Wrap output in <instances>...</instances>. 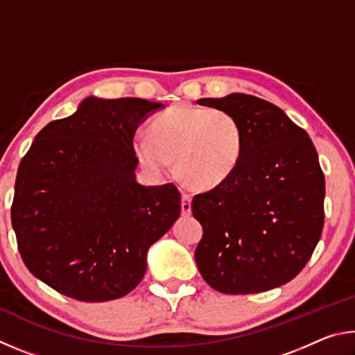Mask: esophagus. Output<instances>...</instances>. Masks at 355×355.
Masks as SVG:
<instances>
[{
	"label": "esophagus",
	"instance_id": "obj_1",
	"mask_svg": "<svg viewBox=\"0 0 355 355\" xmlns=\"http://www.w3.org/2000/svg\"><path fill=\"white\" fill-rule=\"evenodd\" d=\"M182 213L184 216L191 214V197L188 194L182 196Z\"/></svg>",
	"mask_w": 355,
	"mask_h": 355
}]
</instances>
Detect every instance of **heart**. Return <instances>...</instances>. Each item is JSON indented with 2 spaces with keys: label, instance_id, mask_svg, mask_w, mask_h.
<instances>
[{
  "label": "heart",
  "instance_id": "obj_1",
  "mask_svg": "<svg viewBox=\"0 0 355 355\" xmlns=\"http://www.w3.org/2000/svg\"><path fill=\"white\" fill-rule=\"evenodd\" d=\"M133 150L152 172L175 173L194 189H213L235 173L244 152V130L235 114L205 106L175 105L150 120L148 136L137 135Z\"/></svg>",
  "mask_w": 355,
  "mask_h": 355
}]
</instances>
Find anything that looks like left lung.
<instances>
[{"mask_svg":"<svg viewBox=\"0 0 355 355\" xmlns=\"http://www.w3.org/2000/svg\"><path fill=\"white\" fill-rule=\"evenodd\" d=\"M199 105L235 114L244 152L225 183L192 199V214L203 227L197 268L225 294L285 285L310 260L324 225L326 183L313 142L279 106L254 95Z\"/></svg>","mask_w":355,"mask_h":355,"instance_id":"8db88e82","label":"left lung"}]
</instances>
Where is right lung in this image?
<instances>
[{
	"label": "right lung",
	"mask_w": 355,
	"mask_h": 355,
	"mask_svg": "<svg viewBox=\"0 0 355 355\" xmlns=\"http://www.w3.org/2000/svg\"><path fill=\"white\" fill-rule=\"evenodd\" d=\"M155 101L84 98L39 131L15 180L12 227L26 268L83 302L128 294L147 271L150 245L180 218L175 184L136 182L133 137Z\"/></svg>",
	"instance_id": "add662e5"
}]
</instances>
